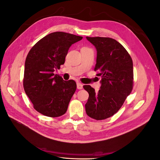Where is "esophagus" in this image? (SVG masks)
Returning a JSON list of instances; mask_svg holds the SVG:
<instances>
[{"instance_id":"esophagus-1","label":"esophagus","mask_w":160,"mask_h":160,"mask_svg":"<svg viewBox=\"0 0 160 160\" xmlns=\"http://www.w3.org/2000/svg\"><path fill=\"white\" fill-rule=\"evenodd\" d=\"M77 88L78 89H83V85H82L79 82H77Z\"/></svg>"}]
</instances>
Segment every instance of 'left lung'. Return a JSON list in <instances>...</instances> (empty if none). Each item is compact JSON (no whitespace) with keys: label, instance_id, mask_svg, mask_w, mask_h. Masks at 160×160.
<instances>
[{"label":"left lung","instance_id":"1","mask_svg":"<svg viewBox=\"0 0 160 160\" xmlns=\"http://www.w3.org/2000/svg\"><path fill=\"white\" fill-rule=\"evenodd\" d=\"M97 49L94 71L100 77L101 89L98 93L90 85H83L89 93L86 113L96 120H103L115 114L122 108L133 87L132 59L126 49L109 37H89Z\"/></svg>","mask_w":160,"mask_h":160}]
</instances>
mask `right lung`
Listing matches in <instances>:
<instances>
[{
	"instance_id": "1",
	"label": "right lung",
	"mask_w": 160,
	"mask_h": 160,
	"mask_svg": "<svg viewBox=\"0 0 160 160\" xmlns=\"http://www.w3.org/2000/svg\"><path fill=\"white\" fill-rule=\"evenodd\" d=\"M82 38L64 32H52L38 41L28 52L23 87L38 113L51 118L66 113L77 84L74 80L64 81L53 72L65 63L71 45Z\"/></svg>"
}]
</instances>
